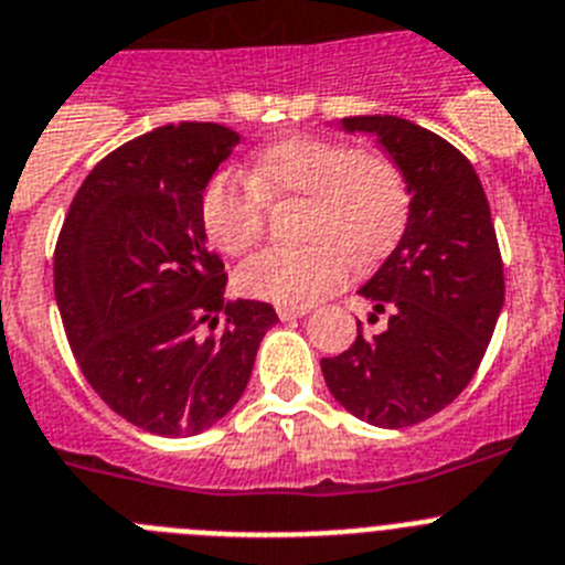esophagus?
Here are the masks:
<instances>
[{"label": "esophagus", "instance_id": "esophagus-1", "mask_svg": "<svg viewBox=\"0 0 565 565\" xmlns=\"http://www.w3.org/2000/svg\"><path fill=\"white\" fill-rule=\"evenodd\" d=\"M276 312H278V318H281V320H292V318H303L309 309L307 307H284V303H278Z\"/></svg>", "mask_w": 565, "mask_h": 565}]
</instances>
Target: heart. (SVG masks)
I'll return each instance as SVG.
<instances>
[{
    "instance_id": "obj_1",
    "label": "heart",
    "mask_w": 565,
    "mask_h": 565,
    "mask_svg": "<svg viewBox=\"0 0 565 565\" xmlns=\"http://www.w3.org/2000/svg\"><path fill=\"white\" fill-rule=\"evenodd\" d=\"M301 200L295 233L301 245L270 247L236 273L250 298L309 307L394 247L408 222V182L383 151L343 140L292 135L253 157L247 180L220 174L202 191V225L227 256L262 242L270 202Z\"/></svg>"
}]
</instances>
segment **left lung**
<instances>
[{"label": "left lung", "mask_w": 565, "mask_h": 565, "mask_svg": "<svg viewBox=\"0 0 565 565\" xmlns=\"http://www.w3.org/2000/svg\"><path fill=\"white\" fill-rule=\"evenodd\" d=\"M369 131L405 174L408 225L360 289L385 332L320 360L332 396L377 428L430 419L467 388L504 307V262L479 174L445 137L396 115L343 118ZM377 318V315H371Z\"/></svg>", "instance_id": "1"}]
</instances>
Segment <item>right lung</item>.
<instances>
[{"label":"right lung","mask_w":565,"mask_h":565,"mask_svg":"<svg viewBox=\"0 0 565 565\" xmlns=\"http://www.w3.org/2000/svg\"><path fill=\"white\" fill-rule=\"evenodd\" d=\"M236 143L194 120L135 137L89 171L55 242V301L86 383L149 434L220 422L278 320L270 303L225 301L205 242L202 191Z\"/></svg>","instance_id":"obj_1"}]
</instances>
